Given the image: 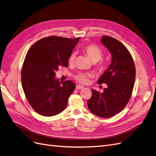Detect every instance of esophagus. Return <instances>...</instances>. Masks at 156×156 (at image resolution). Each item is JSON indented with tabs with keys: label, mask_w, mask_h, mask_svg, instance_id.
<instances>
[{
	"label": "esophagus",
	"mask_w": 156,
	"mask_h": 156,
	"mask_svg": "<svg viewBox=\"0 0 156 156\" xmlns=\"http://www.w3.org/2000/svg\"><path fill=\"white\" fill-rule=\"evenodd\" d=\"M83 88H84L83 86H82V85H77L76 87V89H82Z\"/></svg>",
	"instance_id": "34e87169"
}]
</instances>
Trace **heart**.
Instances as JSON below:
<instances>
[{"label":"heart","instance_id":"heart-1","mask_svg":"<svg viewBox=\"0 0 156 156\" xmlns=\"http://www.w3.org/2000/svg\"><path fill=\"white\" fill-rule=\"evenodd\" d=\"M84 52L87 55L89 58L91 60L93 63H97L100 61L103 58V52L101 49L98 47L94 44L87 45L83 48ZM75 58H76V53L73 52L70 55L69 58V64H73ZM97 70L102 73L105 70V65L103 63H100L97 66ZM90 76V74L85 73H79L74 75V78L76 79L78 82L85 83L87 82V79Z\"/></svg>","mask_w":156,"mask_h":156}]
</instances>
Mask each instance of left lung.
I'll use <instances>...</instances> for the list:
<instances>
[{
  "label": "left lung",
  "instance_id": "8db88e82",
  "mask_svg": "<svg viewBox=\"0 0 156 156\" xmlns=\"http://www.w3.org/2000/svg\"><path fill=\"white\" fill-rule=\"evenodd\" d=\"M101 42L112 54V62L98 80V84L106 83L102 93L91 89L87 101L90 111L98 117L114 116L125 108L132 93L135 79L133 58L127 48L113 37L103 36Z\"/></svg>",
  "mask_w": 156,
  "mask_h": 156
}]
</instances>
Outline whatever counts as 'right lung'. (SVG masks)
Segmentation results:
<instances>
[{
	"label": "right lung",
	"instance_id": "add662e5",
	"mask_svg": "<svg viewBox=\"0 0 156 156\" xmlns=\"http://www.w3.org/2000/svg\"><path fill=\"white\" fill-rule=\"evenodd\" d=\"M80 37L43 38L29 49L21 71L23 88L29 104L39 114L51 117L66 108L76 85L71 80L59 82L56 71L68 67L69 58Z\"/></svg>",
	"mask_w": 156,
	"mask_h": 156
}]
</instances>
